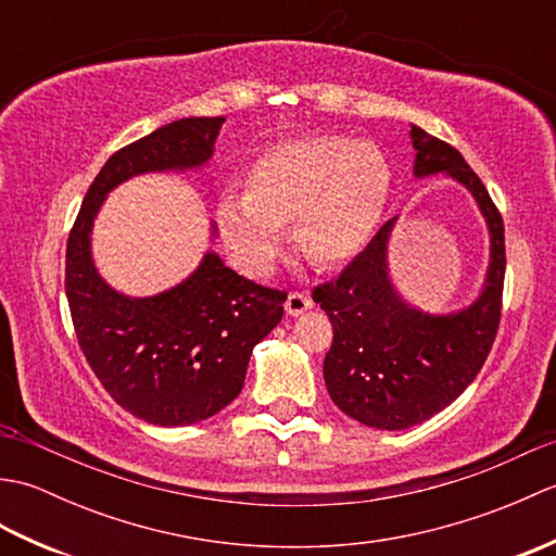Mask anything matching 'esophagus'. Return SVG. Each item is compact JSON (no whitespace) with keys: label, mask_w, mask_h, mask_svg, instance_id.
Listing matches in <instances>:
<instances>
[{"label":"esophagus","mask_w":556,"mask_h":556,"mask_svg":"<svg viewBox=\"0 0 556 556\" xmlns=\"http://www.w3.org/2000/svg\"><path fill=\"white\" fill-rule=\"evenodd\" d=\"M285 308H287L289 315H301V313H305L308 308H313L311 293L308 291H291L289 296H287Z\"/></svg>","instance_id":"1"}]
</instances>
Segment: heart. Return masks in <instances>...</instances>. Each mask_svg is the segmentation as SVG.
Returning <instances> with one entry per match:
<instances>
[{
	"mask_svg": "<svg viewBox=\"0 0 556 556\" xmlns=\"http://www.w3.org/2000/svg\"><path fill=\"white\" fill-rule=\"evenodd\" d=\"M389 193L392 167L372 143L346 136H305L277 143L248 169V191L217 200L222 239L251 275H265L285 243V222L299 217L303 251L341 263L372 239Z\"/></svg>",
	"mask_w": 556,
	"mask_h": 556,
	"instance_id": "1",
	"label": "heart"
}]
</instances>
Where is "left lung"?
<instances>
[{
    "mask_svg": "<svg viewBox=\"0 0 556 556\" xmlns=\"http://www.w3.org/2000/svg\"><path fill=\"white\" fill-rule=\"evenodd\" d=\"M413 174H448L478 200L490 229V267L482 293L468 308L430 315L410 308L392 287L387 243L396 219L332 281L313 289L334 329L325 356V384L334 404L377 430H406L446 408L476 380L494 344L504 291V222L485 184L460 152L410 126Z\"/></svg>",
    "mask_w": 556,
    "mask_h": 556,
    "instance_id": "obj_1",
    "label": "left lung"
}]
</instances>
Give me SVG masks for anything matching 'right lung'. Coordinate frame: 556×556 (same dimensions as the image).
Segmentation results:
<instances>
[{
	"instance_id": "add662e5",
	"label": "right lung",
	"mask_w": 556,
	"mask_h": 556,
	"mask_svg": "<svg viewBox=\"0 0 556 556\" xmlns=\"http://www.w3.org/2000/svg\"><path fill=\"white\" fill-rule=\"evenodd\" d=\"M224 116H191L116 150L90 184L66 243V299L78 346L108 394L146 422L174 428L239 396L253 346L285 315L287 291L236 275L205 253L191 277L131 299L98 275L90 229L102 200L136 174L203 167Z\"/></svg>"
}]
</instances>
